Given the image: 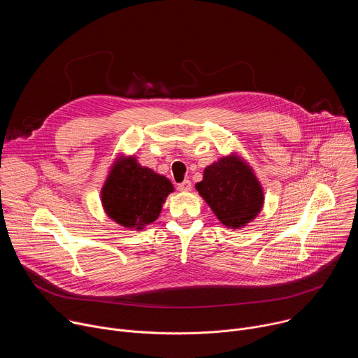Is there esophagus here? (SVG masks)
Instances as JSON below:
<instances>
[{
    "instance_id": "obj_1",
    "label": "esophagus",
    "mask_w": 358,
    "mask_h": 358,
    "mask_svg": "<svg viewBox=\"0 0 358 358\" xmlns=\"http://www.w3.org/2000/svg\"><path fill=\"white\" fill-rule=\"evenodd\" d=\"M191 188H192V185H191L189 180H185L181 184H178V189L180 191H191Z\"/></svg>"
}]
</instances>
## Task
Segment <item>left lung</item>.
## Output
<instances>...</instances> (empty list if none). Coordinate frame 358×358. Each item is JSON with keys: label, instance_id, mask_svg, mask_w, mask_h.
<instances>
[{"label": "left lung", "instance_id": "1", "mask_svg": "<svg viewBox=\"0 0 358 358\" xmlns=\"http://www.w3.org/2000/svg\"><path fill=\"white\" fill-rule=\"evenodd\" d=\"M195 188L229 229L246 227L264 207V188L252 167L236 152L206 167Z\"/></svg>", "mask_w": 358, "mask_h": 358}]
</instances>
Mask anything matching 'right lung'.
Returning a JSON list of instances; mask_svg holds the SVG:
<instances>
[{"instance_id":"1","label":"right lung","mask_w":358,"mask_h":358,"mask_svg":"<svg viewBox=\"0 0 358 358\" xmlns=\"http://www.w3.org/2000/svg\"><path fill=\"white\" fill-rule=\"evenodd\" d=\"M171 181L137 163L134 156H119L101 187V206L109 218L127 229L141 231L155 222L170 192Z\"/></svg>"}]
</instances>
